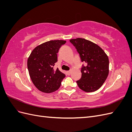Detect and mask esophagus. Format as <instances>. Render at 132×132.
<instances>
[{
	"label": "esophagus",
	"mask_w": 132,
	"mask_h": 132,
	"mask_svg": "<svg viewBox=\"0 0 132 132\" xmlns=\"http://www.w3.org/2000/svg\"><path fill=\"white\" fill-rule=\"evenodd\" d=\"M71 70H69V71H67V74H68V75H70V74H71Z\"/></svg>",
	"instance_id": "obj_1"
}]
</instances>
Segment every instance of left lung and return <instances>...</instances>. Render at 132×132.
<instances>
[{
	"instance_id": "left-lung-1",
	"label": "left lung",
	"mask_w": 132,
	"mask_h": 132,
	"mask_svg": "<svg viewBox=\"0 0 132 132\" xmlns=\"http://www.w3.org/2000/svg\"><path fill=\"white\" fill-rule=\"evenodd\" d=\"M86 66L81 69V78L77 83L79 88L87 93L96 91L105 82L109 73V59L101 48L84 38L70 39Z\"/></svg>"
}]
</instances>
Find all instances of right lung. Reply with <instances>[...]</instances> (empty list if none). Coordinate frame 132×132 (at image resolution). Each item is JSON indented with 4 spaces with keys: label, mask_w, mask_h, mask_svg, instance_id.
Returning <instances> with one entry per match:
<instances>
[{
    "label": "right lung",
    "mask_w": 132,
    "mask_h": 132,
    "mask_svg": "<svg viewBox=\"0 0 132 132\" xmlns=\"http://www.w3.org/2000/svg\"><path fill=\"white\" fill-rule=\"evenodd\" d=\"M66 41L51 40L35 47L27 59V68L34 85L43 93L57 90L65 75L54 66L57 53Z\"/></svg>",
    "instance_id": "obj_1"
}]
</instances>
